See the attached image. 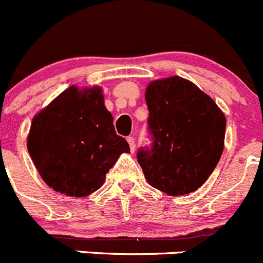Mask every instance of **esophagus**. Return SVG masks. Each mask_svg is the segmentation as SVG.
Segmentation results:
<instances>
[{"mask_svg":"<svg viewBox=\"0 0 263 263\" xmlns=\"http://www.w3.org/2000/svg\"><path fill=\"white\" fill-rule=\"evenodd\" d=\"M126 140H128L129 147H130V151H132V152H134V149H135V139L133 137H128V138H126Z\"/></svg>","mask_w":263,"mask_h":263,"instance_id":"1","label":"esophagus"}]
</instances>
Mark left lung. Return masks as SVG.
I'll return each instance as SVG.
<instances>
[{
  "mask_svg": "<svg viewBox=\"0 0 263 263\" xmlns=\"http://www.w3.org/2000/svg\"><path fill=\"white\" fill-rule=\"evenodd\" d=\"M145 102L153 137L152 148L138 152L145 180L168 196L196 192L222 155L225 115L209 95L180 77L151 82Z\"/></svg>",
  "mask_w": 263,
  "mask_h": 263,
  "instance_id": "obj_1",
  "label": "left lung"
}]
</instances>
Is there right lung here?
Here are the masks:
<instances>
[{"instance_id": "add662e5", "label": "right lung", "mask_w": 263, "mask_h": 263, "mask_svg": "<svg viewBox=\"0 0 263 263\" xmlns=\"http://www.w3.org/2000/svg\"><path fill=\"white\" fill-rule=\"evenodd\" d=\"M102 88L71 85L32 120L27 147L43 181L70 197H87L103 185L128 142L116 134Z\"/></svg>"}]
</instances>
